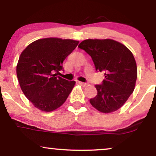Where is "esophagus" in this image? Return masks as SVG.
Listing matches in <instances>:
<instances>
[{"instance_id": "1", "label": "esophagus", "mask_w": 156, "mask_h": 156, "mask_svg": "<svg viewBox=\"0 0 156 156\" xmlns=\"http://www.w3.org/2000/svg\"><path fill=\"white\" fill-rule=\"evenodd\" d=\"M78 83H79V84H80V85H82V86H83V87H86L87 85V83H84V82H78Z\"/></svg>"}]
</instances>
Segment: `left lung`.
Returning <instances> with one entry per match:
<instances>
[{"mask_svg":"<svg viewBox=\"0 0 156 156\" xmlns=\"http://www.w3.org/2000/svg\"><path fill=\"white\" fill-rule=\"evenodd\" d=\"M78 48L90 55L97 71L104 72L105 80L95 85L97 95L89 100L91 104L104 114L116 112L135 89L137 66L133 54L112 39L85 40Z\"/></svg>","mask_w":156,"mask_h":156,"instance_id":"1","label":"left lung"}]
</instances>
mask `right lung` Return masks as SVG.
<instances>
[{"label":"right lung","mask_w":156,"mask_h":156,"mask_svg":"<svg viewBox=\"0 0 156 156\" xmlns=\"http://www.w3.org/2000/svg\"><path fill=\"white\" fill-rule=\"evenodd\" d=\"M77 40L48 37L35 40L23 51L16 67L18 80L27 99L38 109L52 112L61 106L75 85L57 76Z\"/></svg>","instance_id":"add662e5"}]
</instances>
